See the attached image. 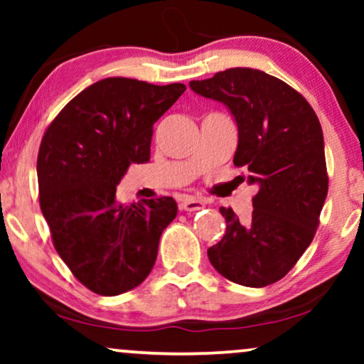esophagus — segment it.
Here are the masks:
<instances>
[{"label": "esophagus", "mask_w": 364, "mask_h": 364, "mask_svg": "<svg viewBox=\"0 0 364 364\" xmlns=\"http://www.w3.org/2000/svg\"><path fill=\"white\" fill-rule=\"evenodd\" d=\"M202 207H203V202L198 200V198H196V197H186L181 202V210H186V212L200 210Z\"/></svg>", "instance_id": "esophagus-1"}]
</instances>
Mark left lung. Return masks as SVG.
Returning a JSON list of instances; mask_svg holds the SVG:
<instances>
[{"label": "left lung", "mask_w": 364, "mask_h": 364, "mask_svg": "<svg viewBox=\"0 0 364 364\" xmlns=\"http://www.w3.org/2000/svg\"><path fill=\"white\" fill-rule=\"evenodd\" d=\"M191 87L230 109L238 127L233 164L258 188L248 218L220 207L225 235L208 260L238 285H272L295 267L320 223L328 193L320 121L300 92L258 69L232 68Z\"/></svg>", "instance_id": "8db88e82"}]
</instances>
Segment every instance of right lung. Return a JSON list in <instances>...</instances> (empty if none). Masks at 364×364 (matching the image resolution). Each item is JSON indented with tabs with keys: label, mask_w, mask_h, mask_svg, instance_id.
I'll return each mask as SVG.
<instances>
[{
	"label": "right lung",
	"mask_w": 364,
	"mask_h": 364,
	"mask_svg": "<svg viewBox=\"0 0 364 364\" xmlns=\"http://www.w3.org/2000/svg\"><path fill=\"white\" fill-rule=\"evenodd\" d=\"M183 91L181 82L102 79L69 101L44 132L39 205L59 257L97 295L141 285L177 215L172 197L126 205L116 191L131 164L149 162L154 122Z\"/></svg>",
	"instance_id": "1"
}]
</instances>
